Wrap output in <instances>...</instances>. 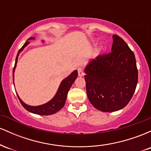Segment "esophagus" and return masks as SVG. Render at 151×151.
Listing matches in <instances>:
<instances>
[{"label":"esophagus","instance_id":"1","mask_svg":"<svg viewBox=\"0 0 151 151\" xmlns=\"http://www.w3.org/2000/svg\"><path fill=\"white\" fill-rule=\"evenodd\" d=\"M78 74H79V77H83L84 75V72H83L82 69L81 68H79L78 69Z\"/></svg>","mask_w":151,"mask_h":151}]
</instances>
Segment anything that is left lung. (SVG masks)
<instances>
[{"label":"left lung","mask_w":151,"mask_h":151,"mask_svg":"<svg viewBox=\"0 0 151 151\" xmlns=\"http://www.w3.org/2000/svg\"><path fill=\"white\" fill-rule=\"evenodd\" d=\"M84 72L90 103L104 112L116 111L125 107L138 83L134 54L116 35H113L111 52L91 60Z\"/></svg>","instance_id":"8db88e82"}]
</instances>
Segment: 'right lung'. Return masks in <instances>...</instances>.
Returning a JSON list of instances; mask_svg holds the SVG:
<instances>
[{
	"label": "right lung",
	"instance_id": "1",
	"mask_svg": "<svg viewBox=\"0 0 151 151\" xmlns=\"http://www.w3.org/2000/svg\"><path fill=\"white\" fill-rule=\"evenodd\" d=\"M34 37H30L27 40H34ZM30 43V42L27 41L25 44L23 45V46L19 50L18 55H17L16 59H15V63L14 68H13V77L14 79V72L15 69L16 67L17 62H18V58L19 54L21 51L23 50L24 48L27 45ZM78 76V72L77 70H74L73 72H72L71 74L68 76L67 77H66L65 79L62 81L61 84H60V86H59L58 91H57L56 94L55 95V96L50 100V101H48L47 103L44 104L40 106H29L26 104L24 103L23 101L20 99V98L19 97V96L17 93V96L20 100V103L22 106L25 108L26 110L28 111L31 112L32 114H38V115H43V116H47V115H51V114H54L57 112L59 111L62 108H63V106H65L66 99H67V93H68L69 90L72 86V84L74 83V81H75V79H77Z\"/></svg>",
	"mask_w": 151,
	"mask_h": 151
}]
</instances>
